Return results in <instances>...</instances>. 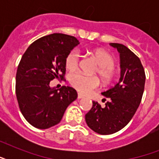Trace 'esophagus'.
Returning a JSON list of instances; mask_svg holds the SVG:
<instances>
[{
	"label": "esophagus",
	"instance_id": "1",
	"mask_svg": "<svg viewBox=\"0 0 159 159\" xmlns=\"http://www.w3.org/2000/svg\"><path fill=\"white\" fill-rule=\"evenodd\" d=\"M82 98H84V96L81 93H78L77 94V99H82Z\"/></svg>",
	"mask_w": 159,
	"mask_h": 159
}]
</instances>
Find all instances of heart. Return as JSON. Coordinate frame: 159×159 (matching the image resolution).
I'll return each mask as SVG.
<instances>
[{"instance_id":"heart-1","label":"heart","mask_w":159,"mask_h":159,"mask_svg":"<svg viewBox=\"0 0 159 159\" xmlns=\"http://www.w3.org/2000/svg\"><path fill=\"white\" fill-rule=\"evenodd\" d=\"M92 56L98 63L95 72L98 73L102 80L109 83L115 77V59L113 56L103 49H95ZM80 63V53L77 49L70 51L65 59V66L69 71H74ZM69 82L72 87L83 94H89L100 86L99 78L96 76L85 74L83 72H74L70 75Z\"/></svg>"}]
</instances>
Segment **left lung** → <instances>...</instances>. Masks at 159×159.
<instances>
[{
	"label": "left lung",
	"instance_id": "1",
	"mask_svg": "<svg viewBox=\"0 0 159 159\" xmlns=\"http://www.w3.org/2000/svg\"><path fill=\"white\" fill-rule=\"evenodd\" d=\"M110 45L120 53V78L115 87L102 93L108 98L106 106L92 102V109L85 116L89 128L100 134L116 133L130 121L140 104L145 84V72L138 56L120 43Z\"/></svg>",
	"mask_w": 159,
	"mask_h": 159
}]
</instances>
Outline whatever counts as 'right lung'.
<instances>
[{"mask_svg": "<svg viewBox=\"0 0 159 159\" xmlns=\"http://www.w3.org/2000/svg\"><path fill=\"white\" fill-rule=\"evenodd\" d=\"M78 43L74 36L52 34L31 43L21 57L16 97L21 113L34 127L48 129L58 124L67 106L77 99L74 88H51L50 82L64 79L66 57Z\"/></svg>", "mask_w": 159, "mask_h": 159, "instance_id": "right-lung-1", "label": "right lung"}]
</instances>
